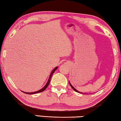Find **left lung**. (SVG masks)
<instances>
[{
  "label": "left lung",
  "instance_id": "obj_1",
  "mask_svg": "<svg viewBox=\"0 0 121 121\" xmlns=\"http://www.w3.org/2000/svg\"><path fill=\"white\" fill-rule=\"evenodd\" d=\"M69 84H70V86H71V87H72V89H73V90H74V91H76V92H77L81 93V92H78V91L77 90H76V89H75V88H74V87H73V86H72V85H71V84H70V82H69Z\"/></svg>",
  "mask_w": 121,
  "mask_h": 121
}]
</instances>
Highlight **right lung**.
<instances>
[{
    "label": "right lung",
    "mask_w": 121,
    "mask_h": 121,
    "mask_svg": "<svg viewBox=\"0 0 121 121\" xmlns=\"http://www.w3.org/2000/svg\"><path fill=\"white\" fill-rule=\"evenodd\" d=\"M57 68H58V67H56V68H54V69H53V70L52 71V72H51V74H50V77H49V78H48V82H47L46 84L45 85V86H44V87H43L42 89H40V90H38V91H37L34 92H26L22 91V92H23V93H26V94H28V95H33V94L38 93L42 92L44 91V90L46 89L47 87L48 86V85H49V83H50V80H51V77H52V76L53 75V73H54V71L56 70Z\"/></svg>",
    "instance_id": "add662e5"
}]
</instances>
